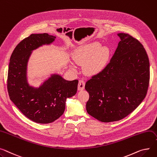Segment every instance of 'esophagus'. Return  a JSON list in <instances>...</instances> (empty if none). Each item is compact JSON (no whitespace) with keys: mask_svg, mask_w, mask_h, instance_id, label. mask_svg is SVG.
<instances>
[{"mask_svg":"<svg viewBox=\"0 0 157 157\" xmlns=\"http://www.w3.org/2000/svg\"><path fill=\"white\" fill-rule=\"evenodd\" d=\"M85 81H82V80L79 81V83H78V90H83L85 89Z\"/></svg>","mask_w":157,"mask_h":157,"instance_id":"1","label":"esophagus"}]
</instances>
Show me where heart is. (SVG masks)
Wrapping results in <instances>:
<instances>
[{
  "mask_svg": "<svg viewBox=\"0 0 157 157\" xmlns=\"http://www.w3.org/2000/svg\"><path fill=\"white\" fill-rule=\"evenodd\" d=\"M110 56V50L107 46H101L94 42L78 48L75 52L74 59L79 65H84L85 72L88 75H95L105 66ZM75 69V66L71 64Z\"/></svg>",
  "mask_w": 157,
  "mask_h": 157,
  "instance_id": "heart-1",
  "label": "heart"
}]
</instances>
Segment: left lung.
Instances as JSON below:
<instances>
[{
  "label": "left lung",
  "mask_w": 157,
  "mask_h": 157,
  "mask_svg": "<svg viewBox=\"0 0 157 157\" xmlns=\"http://www.w3.org/2000/svg\"><path fill=\"white\" fill-rule=\"evenodd\" d=\"M107 66L85 85L90 98L86 111L103 122L117 121L136 109L147 95L150 62L142 44L127 33Z\"/></svg>",
  "instance_id": "obj_1"
}]
</instances>
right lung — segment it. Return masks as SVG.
Here are the masks:
<instances>
[{
    "label": "right lung",
    "instance_id": "obj_1",
    "mask_svg": "<svg viewBox=\"0 0 157 157\" xmlns=\"http://www.w3.org/2000/svg\"><path fill=\"white\" fill-rule=\"evenodd\" d=\"M56 37L48 33L31 34L16 47L10 58L7 76L9 98L25 116L35 122L48 124L63 114L67 98L76 95L78 80L67 81L51 75L38 88L29 85L27 66L33 50L50 45Z\"/></svg>",
    "mask_w": 157,
    "mask_h": 157
}]
</instances>
